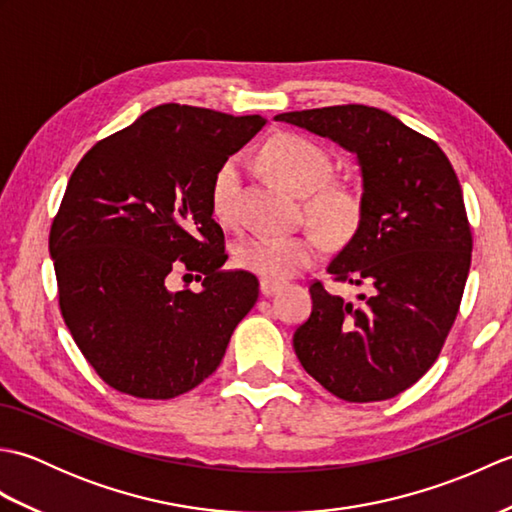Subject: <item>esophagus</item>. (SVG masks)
I'll return each mask as SVG.
<instances>
[{
	"label": "esophagus",
	"instance_id": "esophagus-1",
	"mask_svg": "<svg viewBox=\"0 0 512 512\" xmlns=\"http://www.w3.org/2000/svg\"><path fill=\"white\" fill-rule=\"evenodd\" d=\"M259 290H262L264 297H273L275 292L281 290V281H273V279H262L259 281Z\"/></svg>",
	"mask_w": 512,
	"mask_h": 512
}]
</instances>
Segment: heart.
Here are the masks:
<instances>
[{
	"instance_id": "heart-1",
	"label": "heart",
	"mask_w": 512,
	"mask_h": 512,
	"mask_svg": "<svg viewBox=\"0 0 512 512\" xmlns=\"http://www.w3.org/2000/svg\"><path fill=\"white\" fill-rule=\"evenodd\" d=\"M264 165L281 187L308 193L319 187L328 173V158L310 140L292 134L270 138L264 147ZM211 209L222 224H235L239 217V162L224 160L211 182ZM310 211L317 220L341 231L356 220L358 198L352 189L330 184L312 193ZM321 239L314 233H257L239 239L235 264L264 279H290L317 262Z\"/></svg>"
}]
</instances>
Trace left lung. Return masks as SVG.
<instances>
[{"label":"left lung","instance_id":"8db88e82","mask_svg":"<svg viewBox=\"0 0 512 512\" xmlns=\"http://www.w3.org/2000/svg\"><path fill=\"white\" fill-rule=\"evenodd\" d=\"M350 151L361 171L358 226L328 273L356 301L310 286L312 314L292 345L303 369L334 396H398L436 361L458 317L471 268L460 180L433 140L367 105L275 116Z\"/></svg>","mask_w":512,"mask_h":512}]
</instances>
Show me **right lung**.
<instances>
[{"label": "right lung", "mask_w": 512, "mask_h": 512, "mask_svg": "<svg viewBox=\"0 0 512 512\" xmlns=\"http://www.w3.org/2000/svg\"><path fill=\"white\" fill-rule=\"evenodd\" d=\"M264 116L167 103L96 143L76 165L50 231L65 325L107 385L167 400L198 387L259 297L246 270H220L211 182ZM205 275L171 291L178 269Z\"/></svg>", "instance_id": "right-lung-1"}]
</instances>
